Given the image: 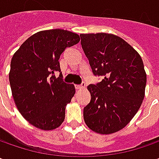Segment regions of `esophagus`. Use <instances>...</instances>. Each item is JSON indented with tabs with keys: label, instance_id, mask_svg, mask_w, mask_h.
<instances>
[{
	"label": "esophagus",
	"instance_id": "obj_1",
	"mask_svg": "<svg viewBox=\"0 0 159 159\" xmlns=\"http://www.w3.org/2000/svg\"><path fill=\"white\" fill-rule=\"evenodd\" d=\"M85 87H86V84H85V82H83L82 84H80V85H76L77 89H85Z\"/></svg>",
	"mask_w": 159,
	"mask_h": 159
}]
</instances>
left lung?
Segmentation results:
<instances>
[{
    "instance_id": "8db88e82",
    "label": "left lung",
    "mask_w": 159,
    "mask_h": 159,
    "mask_svg": "<svg viewBox=\"0 0 159 159\" xmlns=\"http://www.w3.org/2000/svg\"><path fill=\"white\" fill-rule=\"evenodd\" d=\"M81 47L95 76L101 82L88 87L91 100L83 116L91 130L102 134L119 131L143 103L147 76L138 52L119 36L80 34Z\"/></svg>"
}]
</instances>
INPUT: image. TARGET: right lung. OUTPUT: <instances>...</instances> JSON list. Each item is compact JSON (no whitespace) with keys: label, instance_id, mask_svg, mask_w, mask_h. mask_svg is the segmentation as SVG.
I'll use <instances>...</instances> for the list:
<instances>
[{"label":"right lung","instance_id":"right-lung-1","mask_svg":"<svg viewBox=\"0 0 159 159\" xmlns=\"http://www.w3.org/2000/svg\"><path fill=\"white\" fill-rule=\"evenodd\" d=\"M80 36L62 29L41 31L28 38L14 54L9 74L19 112L37 128L53 130L64 122L65 106L75 88L63 80L59 58ZM55 71L60 72L57 79Z\"/></svg>","mask_w":159,"mask_h":159}]
</instances>
